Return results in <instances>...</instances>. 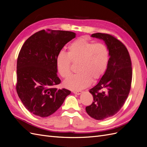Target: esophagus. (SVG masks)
Wrapping results in <instances>:
<instances>
[{"instance_id": "esophagus-1", "label": "esophagus", "mask_w": 147, "mask_h": 147, "mask_svg": "<svg viewBox=\"0 0 147 147\" xmlns=\"http://www.w3.org/2000/svg\"><path fill=\"white\" fill-rule=\"evenodd\" d=\"M73 92L74 93V94H77V95H80V94H82V91H74Z\"/></svg>"}]
</instances>
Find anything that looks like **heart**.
Returning <instances> with one entry per match:
<instances>
[{
	"label": "heart",
	"mask_w": 147,
	"mask_h": 147,
	"mask_svg": "<svg viewBox=\"0 0 147 147\" xmlns=\"http://www.w3.org/2000/svg\"><path fill=\"white\" fill-rule=\"evenodd\" d=\"M79 61L78 73L74 74L64 82L65 87L80 90L90 85L91 81L100 78L107 69L109 51L105 44L95 43L85 37H80L71 43L67 53L60 51L56 56V67L61 77H68L72 62Z\"/></svg>",
	"instance_id": "heart-1"
}]
</instances>
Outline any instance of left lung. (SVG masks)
Masks as SVG:
<instances>
[{
    "label": "left lung",
    "mask_w": 147,
    "mask_h": 147,
    "mask_svg": "<svg viewBox=\"0 0 147 147\" xmlns=\"http://www.w3.org/2000/svg\"><path fill=\"white\" fill-rule=\"evenodd\" d=\"M91 37L103 40L110 57L105 74L90 90L93 102L86 111L91 117L103 120L117 113L127 98L131 86L132 64L126 47L113 35L96 33Z\"/></svg>",
    "instance_id": "obj_1"
}]
</instances>
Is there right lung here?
I'll return each mask as SVG.
<instances>
[{
    "mask_svg": "<svg viewBox=\"0 0 147 147\" xmlns=\"http://www.w3.org/2000/svg\"><path fill=\"white\" fill-rule=\"evenodd\" d=\"M76 34L42 30L26 40L17 59L16 90L23 105L37 116L47 117L58 109L70 91L55 86L57 77L56 56Z\"/></svg>",
    "mask_w": 147,
    "mask_h": 147,
    "instance_id": "1",
    "label": "right lung"
}]
</instances>
